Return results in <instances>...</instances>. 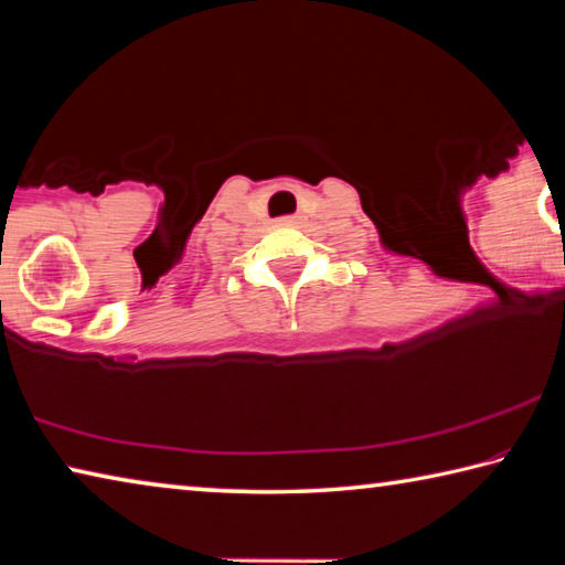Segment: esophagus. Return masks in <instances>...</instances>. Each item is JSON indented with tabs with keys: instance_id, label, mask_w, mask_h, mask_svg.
I'll use <instances>...</instances> for the list:
<instances>
[{
	"instance_id": "obj_1",
	"label": "esophagus",
	"mask_w": 565,
	"mask_h": 565,
	"mask_svg": "<svg viewBox=\"0 0 565 565\" xmlns=\"http://www.w3.org/2000/svg\"><path fill=\"white\" fill-rule=\"evenodd\" d=\"M284 222H286V224H296V222H299V216H286Z\"/></svg>"
}]
</instances>
